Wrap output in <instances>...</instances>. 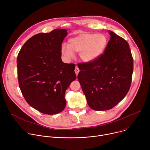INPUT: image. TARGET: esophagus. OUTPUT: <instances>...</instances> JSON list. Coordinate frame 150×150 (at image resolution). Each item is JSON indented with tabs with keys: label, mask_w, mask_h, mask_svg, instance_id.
Masks as SVG:
<instances>
[{
	"label": "esophagus",
	"mask_w": 150,
	"mask_h": 150,
	"mask_svg": "<svg viewBox=\"0 0 150 150\" xmlns=\"http://www.w3.org/2000/svg\"><path fill=\"white\" fill-rule=\"evenodd\" d=\"M75 74H76V76H77V75H78V73H79V68H78V67H75Z\"/></svg>",
	"instance_id": "esophagus-1"
}]
</instances>
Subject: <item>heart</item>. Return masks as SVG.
I'll use <instances>...</instances> for the list:
<instances>
[{"label":"heart","instance_id":"b5f03b06","mask_svg":"<svg viewBox=\"0 0 150 150\" xmlns=\"http://www.w3.org/2000/svg\"><path fill=\"white\" fill-rule=\"evenodd\" d=\"M108 38L103 34H81L69 40L68 46L62 45L61 53L67 60H71L74 53H80L85 62H91L98 58L108 45Z\"/></svg>","mask_w":150,"mask_h":150}]
</instances>
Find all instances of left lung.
Here are the masks:
<instances>
[{
    "mask_svg": "<svg viewBox=\"0 0 150 150\" xmlns=\"http://www.w3.org/2000/svg\"><path fill=\"white\" fill-rule=\"evenodd\" d=\"M104 53L91 62L81 63L78 79L90 108L112 109L131 87L134 61L128 42L113 31Z\"/></svg>",
    "mask_w": 150,
    "mask_h": 150,
    "instance_id": "obj_1",
    "label": "left lung"
}]
</instances>
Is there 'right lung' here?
Instances as JSON below:
<instances>
[{"mask_svg": "<svg viewBox=\"0 0 150 150\" xmlns=\"http://www.w3.org/2000/svg\"><path fill=\"white\" fill-rule=\"evenodd\" d=\"M65 29L37 34L21 49L17 57L19 86L29 105L38 112L54 115L66 106L65 93L76 79L75 65L62 61Z\"/></svg>", "mask_w": 150, "mask_h": 150, "instance_id": "add662e5", "label": "right lung"}]
</instances>
